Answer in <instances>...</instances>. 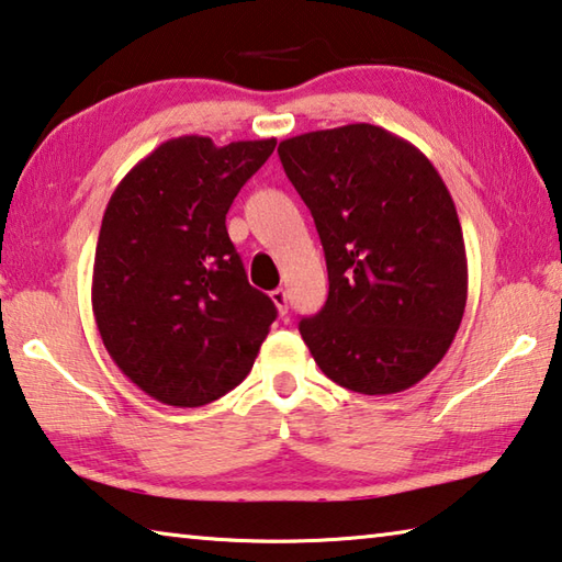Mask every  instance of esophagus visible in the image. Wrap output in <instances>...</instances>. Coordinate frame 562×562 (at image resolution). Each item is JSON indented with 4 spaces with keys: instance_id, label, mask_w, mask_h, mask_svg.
Listing matches in <instances>:
<instances>
[{
    "instance_id": "34e87169",
    "label": "esophagus",
    "mask_w": 562,
    "mask_h": 562,
    "mask_svg": "<svg viewBox=\"0 0 562 562\" xmlns=\"http://www.w3.org/2000/svg\"><path fill=\"white\" fill-rule=\"evenodd\" d=\"M270 297H272V302H274V307H278V312L280 315H288V290H282V288H278V290H272L270 292Z\"/></svg>"
}]
</instances>
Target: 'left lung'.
Returning a JSON list of instances; mask_svg holds the SVG:
<instances>
[{
	"instance_id": "8db88e82",
	"label": "left lung",
	"mask_w": 562,
	"mask_h": 562,
	"mask_svg": "<svg viewBox=\"0 0 562 562\" xmlns=\"http://www.w3.org/2000/svg\"><path fill=\"white\" fill-rule=\"evenodd\" d=\"M280 160L315 217L329 294L300 335L331 382L396 394L439 364L469 294L449 188L422 150L372 123L280 140Z\"/></svg>"
}]
</instances>
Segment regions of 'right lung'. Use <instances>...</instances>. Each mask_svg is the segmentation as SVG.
<instances>
[{"mask_svg":"<svg viewBox=\"0 0 562 562\" xmlns=\"http://www.w3.org/2000/svg\"><path fill=\"white\" fill-rule=\"evenodd\" d=\"M274 144L170 138L113 190L91 307L116 367L160 404L193 408L231 392L278 317L268 294L247 282L225 227L235 195Z\"/></svg>","mask_w":562,"mask_h":562,"instance_id":"1","label":"right lung"}]
</instances>
